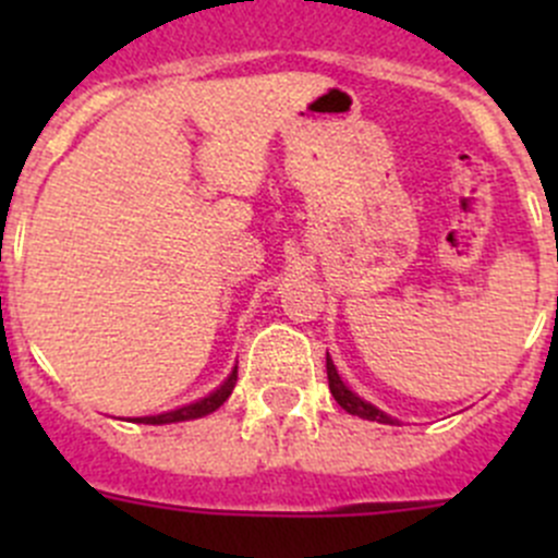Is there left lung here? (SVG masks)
<instances>
[{"label":"left lung","mask_w":558,"mask_h":558,"mask_svg":"<svg viewBox=\"0 0 558 558\" xmlns=\"http://www.w3.org/2000/svg\"><path fill=\"white\" fill-rule=\"evenodd\" d=\"M326 378H329L331 397L337 399V404H340V408L345 410V413L359 415V418H367V421H378V424H393L391 415H386L384 410H378V408H375V404L364 402L362 397H356V393H353L351 388L342 384L340 375H337L335 362H331L329 356H326Z\"/></svg>","instance_id":"obj_1"}]
</instances>
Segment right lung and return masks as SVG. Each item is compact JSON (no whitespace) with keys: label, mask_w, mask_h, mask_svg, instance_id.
I'll return each instance as SVG.
<instances>
[{"label":"right lung","mask_w":558,"mask_h":558,"mask_svg":"<svg viewBox=\"0 0 558 558\" xmlns=\"http://www.w3.org/2000/svg\"><path fill=\"white\" fill-rule=\"evenodd\" d=\"M234 384H238V367L232 369V375H229L227 380H223L221 386L216 388L213 393H207L205 399H196V402L191 404H183V408L178 410H170V413H159V415H145V418H134L137 424H178V421H191V418H202V415H210L213 410L221 408L223 402L229 399V393H232Z\"/></svg>","instance_id":"obj_1"}]
</instances>
